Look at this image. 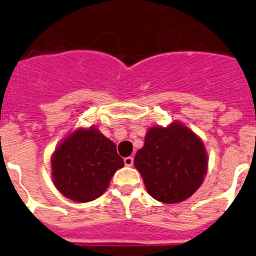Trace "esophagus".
Returning a JSON list of instances; mask_svg holds the SVG:
<instances>
[{
    "instance_id": "esophagus-1",
    "label": "esophagus",
    "mask_w": 256,
    "mask_h": 256,
    "mask_svg": "<svg viewBox=\"0 0 256 256\" xmlns=\"http://www.w3.org/2000/svg\"><path fill=\"white\" fill-rule=\"evenodd\" d=\"M124 162H125L126 166H132L134 158H132V156H128V158H124Z\"/></svg>"
}]
</instances>
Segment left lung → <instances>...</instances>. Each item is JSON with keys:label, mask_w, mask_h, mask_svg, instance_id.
Listing matches in <instances>:
<instances>
[{"label": "left lung", "mask_w": 256, "mask_h": 256, "mask_svg": "<svg viewBox=\"0 0 256 256\" xmlns=\"http://www.w3.org/2000/svg\"><path fill=\"white\" fill-rule=\"evenodd\" d=\"M148 194L164 204L188 199L202 186L209 158L202 138L185 124L151 126L134 160Z\"/></svg>", "instance_id": "left-lung-1"}]
</instances>
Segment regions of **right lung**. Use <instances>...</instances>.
I'll return each mask as SVG.
<instances>
[{
	"instance_id": "1",
	"label": "right lung",
	"mask_w": 256,
	"mask_h": 256,
	"mask_svg": "<svg viewBox=\"0 0 256 256\" xmlns=\"http://www.w3.org/2000/svg\"><path fill=\"white\" fill-rule=\"evenodd\" d=\"M124 166L114 141L96 126L68 132L51 155V178L57 190L75 202H88L108 190Z\"/></svg>"
}]
</instances>
